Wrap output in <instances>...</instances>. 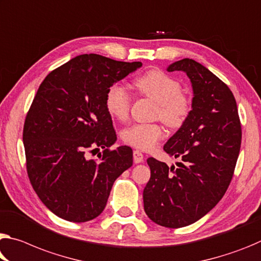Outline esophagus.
Returning a JSON list of instances; mask_svg holds the SVG:
<instances>
[{"label": "esophagus", "instance_id": "obj_1", "mask_svg": "<svg viewBox=\"0 0 261 261\" xmlns=\"http://www.w3.org/2000/svg\"><path fill=\"white\" fill-rule=\"evenodd\" d=\"M143 160H144L143 153L140 152V151H138V150L134 151V161H135V163H136V164L143 163Z\"/></svg>", "mask_w": 261, "mask_h": 261}]
</instances>
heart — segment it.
Instances as JSON below:
<instances>
[{"instance_id": "b5f03b06", "label": "heart", "mask_w": 261, "mask_h": 261, "mask_svg": "<svg viewBox=\"0 0 261 261\" xmlns=\"http://www.w3.org/2000/svg\"><path fill=\"white\" fill-rule=\"evenodd\" d=\"M139 93L158 103L155 116L169 127H180L187 121L193 102L184 94L181 82L160 69H151L135 80ZM105 106L108 114L117 119H125L129 115L130 94L119 84L111 85L106 92ZM123 142L139 150H151L164 138V129L158 123H135L122 131Z\"/></svg>"}]
</instances>
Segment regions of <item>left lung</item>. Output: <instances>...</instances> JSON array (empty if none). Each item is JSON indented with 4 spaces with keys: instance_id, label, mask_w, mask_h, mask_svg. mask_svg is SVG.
Masks as SVG:
<instances>
[{
    "instance_id": "8db88e82",
    "label": "left lung",
    "mask_w": 261,
    "mask_h": 261,
    "mask_svg": "<svg viewBox=\"0 0 261 261\" xmlns=\"http://www.w3.org/2000/svg\"><path fill=\"white\" fill-rule=\"evenodd\" d=\"M168 72L187 74L193 109L164 151L180 163L168 167L148 158L151 177L143 192L144 210L165 227L187 226L208 214L232 179L242 143L237 103L229 87L197 61H175Z\"/></svg>"
}]
</instances>
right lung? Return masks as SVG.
Returning <instances> with one entry per match:
<instances>
[{"mask_svg":"<svg viewBox=\"0 0 261 261\" xmlns=\"http://www.w3.org/2000/svg\"><path fill=\"white\" fill-rule=\"evenodd\" d=\"M142 67L100 55H81L44 79L23 129L27 171L40 201L63 220L92 221L111 187L132 166V150L116 139L105 106L107 89ZM102 150L97 161L86 152Z\"/></svg>","mask_w":261,"mask_h":261,"instance_id":"obj_1","label":"right lung"}]
</instances>
